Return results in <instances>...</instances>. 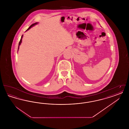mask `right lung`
Returning <instances> with one entry per match:
<instances>
[{"label":"right lung","instance_id":"1","mask_svg":"<svg viewBox=\"0 0 129 129\" xmlns=\"http://www.w3.org/2000/svg\"><path fill=\"white\" fill-rule=\"evenodd\" d=\"M38 24V22H37V23H34V24H33L31 25L30 26L28 27V28L25 31H27L28 30H29L30 28H31L32 27L34 26L35 25H37ZM23 35L22 36L21 38V40H20V42H19V43L18 48V51L19 48V46L20 45V44H21V43H22V38H23Z\"/></svg>","mask_w":129,"mask_h":129}]
</instances>
